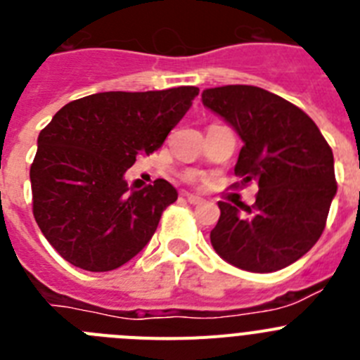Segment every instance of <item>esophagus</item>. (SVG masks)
<instances>
[{
	"instance_id": "obj_1",
	"label": "esophagus",
	"mask_w": 360,
	"mask_h": 360,
	"mask_svg": "<svg viewBox=\"0 0 360 360\" xmlns=\"http://www.w3.org/2000/svg\"><path fill=\"white\" fill-rule=\"evenodd\" d=\"M186 198H187V202L193 203V205H198V203L203 202V198H200V196H196V195H189V193L186 195Z\"/></svg>"
}]
</instances>
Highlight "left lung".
<instances>
[{"mask_svg":"<svg viewBox=\"0 0 360 360\" xmlns=\"http://www.w3.org/2000/svg\"><path fill=\"white\" fill-rule=\"evenodd\" d=\"M203 106L243 141L234 173L256 180V203L219 202L211 231L218 256L249 272H276L316 245L337 193L333 153L316 122L292 103L247 84L209 88Z\"/></svg>","mask_w":360,"mask_h":360,"instance_id":"1","label":"left lung"}]
</instances>
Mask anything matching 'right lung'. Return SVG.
<instances>
[{
	"instance_id": "right-lung-1",
	"label": "right lung",
	"mask_w": 360,
	"mask_h": 360,
	"mask_svg": "<svg viewBox=\"0 0 360 360\" xmlns=\"http://www.w3.org/2000/svg\"><path fill=\"white\" fill-rule=\"evenodd\" d=\"M198 91L178 86L88 95L63 106L39 133L30 167L34 218L66 262L108 272L149 243L178 193L162 178L129 189L124 173L164 144Z\"/></svg>"
}]
</instances>
